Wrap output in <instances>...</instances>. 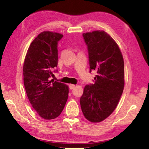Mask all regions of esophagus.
Segmentation results:
<instances>
[{
    "mask_svg": "<svg viewBox=\"0 0 149 149\" xmlns=\"http://www.w3.org/2000/svg\"><path fill=\"white\" fill-rule=\"evenodd\" d=\"M75 85H72V84H70V85H69V88H70V89H74L75 88Z\"/></svg>",
    "mask_w": 149,
    "mask_h": 149,
    "instance_id": "obj_1",
    "label": "esophagus"
}]
</instances>
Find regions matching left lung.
<instances>
[{"label":"left lung","instance_id":"left-lung-1","mask_svg":"<svg viewBox=\"0 0 149 149\" xmlns=\"http://www.w3.org/2000/svg\"><path fill=\"white\" fill-rule=\"evenodd\" d=\"M90 66L97 71L93 84L85 85L80 98L84 116L91 122H102L115 110L124 87V62L116 42L104 31L83 34Z\"/></svg>","mask_w":149,"mask_h":149}]
</instances>
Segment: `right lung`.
Wrapping results in <instances>:
<instances>
[{
    "label": "right lung",
    "mask_w": 149,
    "mask_h": 149,
    "mask_svg": "<svg viewBox=\"0 0 149 149\" xmlns=\"http://www.w3.org/2000/svg\"><path fill=\"white\" fill-rule=\"evenodd\" d=\"M63 35L44 31L38 35L27 50L24 64V82L27 97L41 118L59 116L68 97V87L50 80L58 65V42ZM54 70V71L52 70Z\"/></svg>",
    "instance_id": "add662e5"
}]
</instances>
